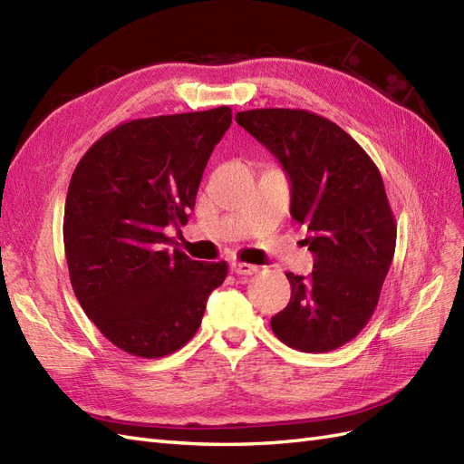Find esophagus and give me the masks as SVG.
Wrapping results in <instances>:
<instances>
[{"instance_id": "esophagus-1", "label": "esophagus", "mask_w": 464, "mask_h": 464, "mask_svg": "<svg viewBox=\"0 0 464 464\" xmlns=\"http://www.w3.org/2000/svg\"><path fill=\"white\" fill-rule=\"evenodd\" d=\"M231 270L235 272V275H239V276H251V275H255V272L258 270V266L239 263V260H235V263H231Z\"/></svg>"}]
</instances>
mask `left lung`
<instances>
[{"mask_svg":"<svg viewBox=\"0 0 464 464\" xmlns=\"http://www.w3.org/2000/svg\"><path fill=\"white\" fill-rule=\"evenodd\" d=\"M235 121L275 154L292 184V218L314 253L307 276L286 272L288 305L270 319L295 351L327 353L372 317L396 248L382 176L364 149L329 119L305 110L239 111Z\"/></svg>","mask_w":464,"mask_h":464,"instance_id":"8db88e82","label":"left lung"}]
</instances>
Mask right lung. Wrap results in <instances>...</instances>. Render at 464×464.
Instances as JSON below:
<instances>
[{
	"instance_id": "obj_1",
	"label": "right lung",
	"mask_w": 464,
	"mask_h": 464,
	"mask_svg": "<svg viewBox=\"0 0 464 464\" xmlns=\"http://www.w3.org/2000/svg\"><path fill=\"white\" fill-rule=\"evenodd\" d=\"M231 108L133 119L80 159L64 206V251L82 310L117 349L160 359L196 335L227 263L170 251Z\"/></svg>"
}]
</instances>
